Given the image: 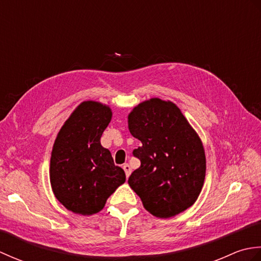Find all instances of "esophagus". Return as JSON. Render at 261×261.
Here are the masks:
<instances>
[{"label":"esophagus","instance_id":"1","mask_svg":"<svg viewBox=\"0 0 261 261\" xmlns=\"http://www.w3.org/2000/svg\"><path fill=\"white\" fill-rule=\"evenodd\" d=\"M123 170H124V173H125V176L129 177L130 174H131V167H130V165H129V164H124V165H123Z\"/></svg>","mask_w":261,"mask_h":261}]
</instances>
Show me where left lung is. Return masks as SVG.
Segmentation results:
<instances>
[{"label":"left lung","instance_id":"obj_1","mask_svg":"<svg viewBox=\"0 0 261 261\" xmlns=\"http://www.w3.org/2000/svg\"><path fill=\"white\" fill-rule=\"evenodd\" d=\"M130 134L142 145L134 150L140 167L129 177L143 206L171 218L195 203L205 179L206 159L199 137L177 105L150 98L127 116Z\"/></svg>","mask_w":261,"mask_h":261}]
</instances>
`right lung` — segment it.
I'll use <instances>...</instances> for the list:
<instances>
[{
  "instance_id": "1",
  "label": "right lung",
  "mask_w": 261,
  "mask_h": 261,
  "mask_svg": "<svg viewBox=\"0 0 261 261\" xmlns=\"http://www.w3.org/2000/svg\"><path fill=\"white\" fill-rule=\"evenodd\" d=\"M112 111L94 101L81 103L55 140L50 158V184L55 196L71 212L92 215L125 181L124 170L101 145Z\"/></svg>"
}]
</instances>
